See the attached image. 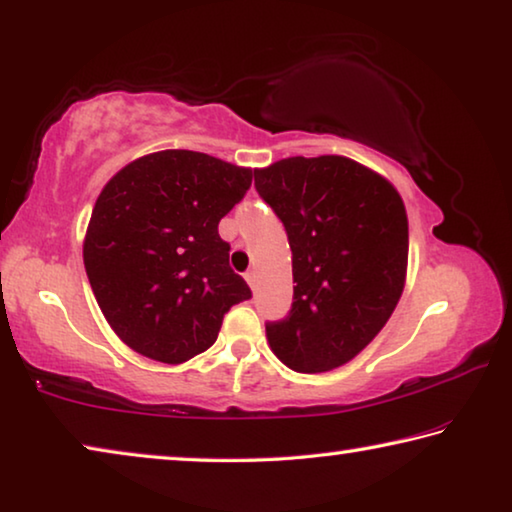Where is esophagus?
I'll return each instance as SVG.
<instances>
[{
	"mask_svg": "<svg viewBox=\"0 0 512 512\" xmlns=\"http://www.w3.org/2000/svg\"><path fill=\"white\" fill-rule=\"evenodd\" d=\"M245 279H247L249 286L254 288V286H256V281H258V274H256V270H249V272L245 274Z\"/></svg>",
	"mask_w": 512,
	"mask_h": 512,
	"instance_id": "esophagus-1",
	"label": "esophagus"
}]
</instances>
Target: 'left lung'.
Returning <instances> with one entry per match:
<instances>
[{
  "label": "left lung",
  "mask_w": 512,
  "mask_h": 512,
  "mask_svg": "<svg viewBox=\"0 0 512 512\" xmlns=\"http://www.w3.org/2000/svg\"><path fill=\"white\" fill-rule=\"evenodd\" d=\"M254 181L286 226L297 283L290 315L265 326L267 342L290 370H335L379 335L404 292V199L347 156L283 158Z\"/></svg>",
  "instance_id": "left-lung-1"
}]
</instances>
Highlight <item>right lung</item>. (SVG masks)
Here are the masks:
<instances>
[{"mask_svg": "<svg viewBox=\"0 0 512 512\" xmlns=\"http://www.w3.org/2000/svg\"><path fill=\"white\" fill-rule=\"evenodd\" d=\"M251 167L165 149L113 174L92 208L83 265L124 345L179 365L217 340L224 313L251 297L217 224L245 197Z\"/></svg>", "mask_w": 512, "mask_h": 512, "instance_id": "obj_1", "label": "right lung"}]
</instances>
